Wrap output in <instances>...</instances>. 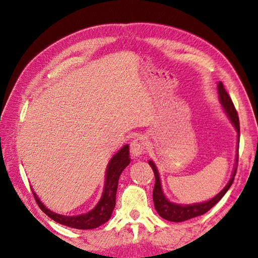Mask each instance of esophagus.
Here are the masks:
<instances>
[{
	"mask_svg": "<svg viewBox=\"0 0 258 258\" xmlns=\"http://www.w3.org/2000/svg\"><path fill=\"white\" fill-rule=\"evenodd\" d=\"M147 151V142L143 137H137L130 144V153L134 158L141 157Z\"/></svg>",
	"mask_w": 258,
	"mask_h": 258,
	"instance_id": "esophagus-1",
	"label": "esophagus"
}]
</instances>
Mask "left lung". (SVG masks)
Instances as JSON below:
<instances>
[{"label":"left lung","mask_w":258,"mask_h":258,"mask_svg":"<svg viewBox=\"0 0 258 258\" xmlns=\"http://www.w3.org/2000/svg\"><path fill=\"white\" fill-rule=\"evenodd\" d=\"M217 90H218V99H220V102L224 108L225 113L227 114L228 118L230 119L232 126L235 127L237 131V137H238V144H237V156H236V167L233 169V172L231 175V178L229 179V182L227 183L224 188L218 192L216 196H214L212 199H210L205 202H200V204H192V205H178L174 204V202H171L168 200V198L165 196V194L162 191V187H161V182H160V176L158 169L156 167L153 160L148 161L150 166L152 167L154 174H155V186H154V190H153V200H154V206L157 213L167 221L170 222H184L187 220H190L192 217L200 216L202 214L207 213L208 211L213 208L218 201H220L224 195L227 192V190L230 188V186L233 182V178H235L236 172H237V167H238V157H239V141H240V123H239V117L237 114V111L235 108V105H233L232 101L230 97L228 96L227 91L225 90L223 83L220 82L217 85Z\"/></svg>","instance_id":"8db88e82"}]
</instances>
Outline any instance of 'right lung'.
<instances>
[{
	"label": "right lung",
	"instance_id": "obj_1",
	"mask_svg": "<svg viewBox=\"0 0 258 258\" xmlns=\"http://www.w3.org/2000/svg\"><path fill=\"white\" fill-rule=\"evenodd\" d=\"M129 163V145L126 144L113 156L110 162H108L102 196H101V199L97 206L87 213L75 216H67L54 213L43 205V202L38 199L36 194L33 191L35 201L46 215H48L51 220L61 225H64L68 226V227L75 229L97 228L111 218L113 210L116 205V191L117 186H118V179L123 169Z\"/></svg>",
	"mask_w": 258,
	"mask_h": 258
}]
</instances>
